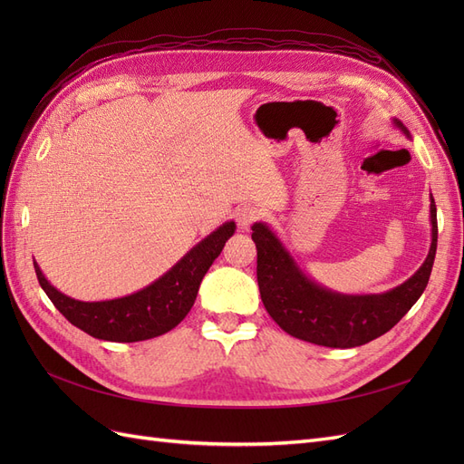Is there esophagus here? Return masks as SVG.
Instances as JSON below:
<instances>
[{
    "label": "esophagus",
    "instance_id": "obj_1",
    "mask_svg": "<svg viewBox=\"0 0 464 464\" xmlns=\"http://www.w3.org/2000/svg\"><path fill=\"white\" fill-rule=\"evenodd\" d=\"M259 217H261V210L257 207H251V205H246V207L236 210V222L240 228H249Z\"/></svg>",
    "mask_w": 464,
    "mask_h": 464
}]
</instances>
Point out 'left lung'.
<instances>
[{"mask_svg":"<svg viewBox=\"0 0 464 464\" xmlns=\"http://www.w3.org/2000/svg\"><path fill=\"white\" fill-rule=\"evenodd\" d=\"M392 123L409 137L399 120ZM431 246L422 266L402 285L383 294H341L307 276L265 222L251 227L257 247V283L265 310L276 325L305 343L353 348L385 334L422 296L438 249V210L430 195Z\"/></svg>","mask_w":464,"mask_h":464,"instance_id":"8db88e82","label":"left lung"}]
</instances>
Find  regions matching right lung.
I'll return each instance as SVG.
<instances>
[{"label": "right lung", "mask_w": 464, "mask_h": 464, "mask_svg": "<svg viewBox=\"0 0 464 464\" xmlns=\"http://www.w3.org/2000/svg\"><path fill=\"white\" fill-rule=\"evenodd\" d=\"M234 230V220L224 222L198 246H193L170 271H166L143 290L123 298L81 302L53 288L36 261L34 271L42 290L72 325L102 341H147L174 329L189 314L205 273L220 256Z\"/></svg>", "instance_id": "obj_1"}]
</instances>
